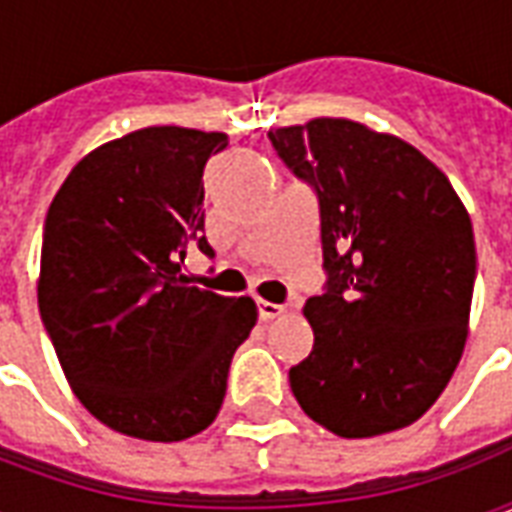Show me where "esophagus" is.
<instances>
[{"instance_id": "34e87169", "label": "esophagus", "mask_w": 512, "mask_h": 512, "mask_svg": "<svg viewBox=\"0 0 512 512\" xmlns=\"http://www.w3.org/2000/svg\"><path fill=\"white\" fill-rule=\"evenodd\" d=\"M282 312H285L282 304H271V301L266 299H257V315H260V321H274Z\"/></svg>"}]
</instances>
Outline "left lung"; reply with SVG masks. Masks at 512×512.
<instances>
[{"instance_id":"8db88e82","label":"left lung","mask_w":512,"mask_h":512,"mask_svg":"<svg viewBox=\"0 0 512 512\" xmlns=\"http://www.w3.org/2000/svg\"><path fill=\"white\" fill-rule=\"evenodd\" d=\"M268 139L321 205L326 285L304 304L310 356L290 367L304 414L343 439L406 428L461 362L477 252L447 175L392 134L315 117Z\"/></svg>"}]
</instances>
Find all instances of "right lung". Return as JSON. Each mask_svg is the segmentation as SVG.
I'll use <instances>...</instances> for the list:
<instances>
[{
    "label": "right lung",
    "instance_id": "right-lung-1",
    "mask_svg": "<svg viewBox=\"0 0 512 512\" xmlns=\"http://www.w3.org/2000/svg\"><path fill=\"white\" fill-rule=\"evenodd\" d=\"M219 131L150 126L95 147L71 169L46 213L38 307L62 373L106 428L183 441L222 408L238 345L257 321L180 274L205 241V161Z\"/></svg>",
    "mask_w": 512,
    "mask_h": 512
}]
</instances>
